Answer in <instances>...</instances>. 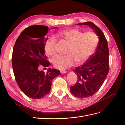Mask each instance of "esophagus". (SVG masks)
Returning <instances> with one entry per match:
<instances>
[{"mask_svg": "<svg viewBox=\"0 0 125 125\" xmlns=\"http://www.w3.org/2000/svg\"><path fill=\"white\" fill-rule=\"evenodd\" d=\"M60 71V73H62V74H63V73H67V71H66V70H61Z\"/></svg>", "mask_w": 125, "mask_h": 125, "instance_id": "34e87169", "label": "esophagus"}]
</instances>
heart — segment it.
Listing matches in <instances>:
<instances>
[{"label": "heart", "instance_id": "obj_1", "mask_svg": "<svg viewBox=\"0 0 125 125\" xmlns=\"http://www.w3.org/2000/svg\"><path fill=\"white\" fill-rule=\"evenodd\" d=\"M56 35L69 44L66 55L57 56L52 60L54 67L60 70L71 67L74 62L80 64L85 62L92 55L99 42V38L95 33L91 32L84 33L74 29L62 30ZM56 43L55 36H51L47 39L44 49L48 55L56 54Z\"/></svg>", "mask_w": 125, "mask_h": 125}]
</instances>
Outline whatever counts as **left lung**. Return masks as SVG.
Listing matches in <instances>:
<instances>
[{"label": "left lung", "instance_id": "obj_1", "mask_svg": "<svg viewBox=\"0 0 125 125\" xmlns=\"http://www.w3.org/2000/svg\"><path fill=\"white\" fill-rule=\"evenodd\" d=\"M77 24L89 26L99 39L94 54L83 65L73 70L78 80L74 85L70 86V92L75 97L83 99L94 95L104 83L109 71V50L104 34L95 24L86 22Z\"/></svg>", "mask_w": 125, "mask_h": 125}]
</instances>
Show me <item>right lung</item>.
Segmentation results:
<instances>
[{"instance_id": "obj_1", "label": "right lung", "mask_w": 125, "mask_h": 125, "mask_svg": "<svg viewBox=\"0 0 125 125\" xmlns=\"http://www.w3.org/2000/svg\"><path fill=\"white\" fill-rule=\"evenodd\" d=\"M48 31L47 26H29L19 36L13 49L12 65L15 79L22 91L33 99H42L50 93L52 80L60 74L57 69L49 68L46 73L39 70L40 65L50 66L44 49Z\"/></svg>"}]
</instances>
